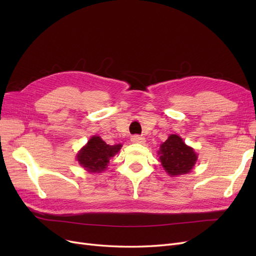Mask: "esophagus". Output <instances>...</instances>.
I'll return each instance as SVG.
<instances>
[{
  "label": "esophagus",
  "instance_id": "obj_1",
  "mask_svg": "<svg viewBox=\"0 0 256 256\" xmlns=\"http://www.w3.org/2000/svg\"><path fill=\"white\" fill-rule=\"evenodd\" d=\"M131 142L134 144H144L145 138H143L141 136H131Z\"/></svg>",
  "mask_w": 256,
  "mask_h": 256
}]
</instances>
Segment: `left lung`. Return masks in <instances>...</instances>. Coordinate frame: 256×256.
Returning a JSON list of instances; mask_svg holds the SVG:
<instances>
[{
  "label": "left lung",
  "instance_id": "1",
  "mask_svg": "<svg viewBox=\"0 0 256 256\" xmlns=\"http://www.w3.org/2000/svg\"><path fill=\"white\" fill-rule=\"evenodd\" d=\"M164 171L172 177L188 174L194 168L198 154L178 134H170L157 152Z\"/></svg>",
  "mask_w": 256,
  "mask_h": 256
}]
</instances>
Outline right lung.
Listing matches in <instances>:
<instances>
[{
    "instance_id": "obj_1",
    "label": "right lung",
    "mask_w": 256,
    "mask_h": 256,
    "mask_svg": "<svg viewBox=\"0 0 256 256\" xmlns=\"http://www.w3.org/2000/svg\"><path fill=\"white\" fill-rule=\"evenodd\" d=\"M122 146V144L109 145L99 136H92L76 154V159L88 173H102Z\"/></svg>"
}]
</instances>
